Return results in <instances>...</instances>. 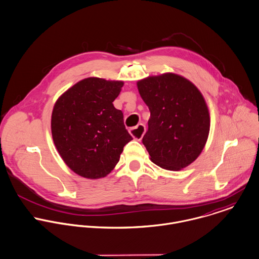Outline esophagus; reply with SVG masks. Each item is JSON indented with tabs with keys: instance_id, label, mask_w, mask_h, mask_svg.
I'll list each match as a JSON object with an SVG mask.
<instances>
[{
	"instance_id": "34e87169",
	"label": "esophagus",
	"mask_w": 259,
	"mask_h": 259,
	"mask_svg": "<svg viewBox=\"0 0 259 259\" xmlns=\"http://www.w3.org/2000/svg\"><path fill=\"white\" fill-rule=\"evenodd\" d=\"M146 131V128L143 124H138L136 127H133L129 130L130 134L137 140H141L142 137L144 136V133Z\"/></svg>"
}]
</instances>
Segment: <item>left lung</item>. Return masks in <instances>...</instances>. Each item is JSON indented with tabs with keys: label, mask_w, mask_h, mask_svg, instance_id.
Here are the masks:
<instances>
[{
	"label": "left lung",
	"mask_w": 259,
	"mask_h": 259,
	"mask_svg": "<svg viewBox=\"0 0 259 259\" xmlns=\"http://www.w3.org/2000/svg\"><path fill=\"white\" fill-rule=\"evenodd\" d=\"M150 119L142 142L150 159L167 170L191 164L206 143L210 118L206 102L189 80L173 73L137 82Z\"/></svg>",
	"instance_id": "left-lung-1"
}]
</instances>
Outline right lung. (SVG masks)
Wrapping results in <instances>:
<instances>
[{
  "instance_id": "right-lung-1",
  "label": "right lung",
  "mask_w": 259,
  "mask_h": 259,
  "mask_svg": "<svg viewBox=\"0 0 259 259\" xmlns=\"http://www.w3.org/2000/svg\"><path fill=\"white\" fill-rule=\"evenodd\" d=\"M123 84L86 78L55 103L51 119L54 144L67 166L82 177H105L133 139L125 128L122 111L113 105Z\"/></svg>"
}]
</instances>
